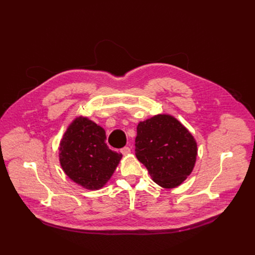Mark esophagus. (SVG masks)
Listing matches in <instances>:
<instances>
[{"label": "esophagus", "mask_w": 255, "mask_h": 255, "mask_svg": "<svg viewBox=\"0 0 255 255\" xmlns=\"http://www.w3.org/2000/svg\"><path fill=\"white\" fill-rule=\"evenodd\" d=\"M120 152L123 153L124 155H127V154H128L130 152V148L128 146H125L124 148L120 149Z\"/></svg>", "instance_id": "obj_1"}]
</instances>
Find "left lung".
<instances>
[{"label":"left lung","instance_id":"left-lung-1","mask_svg":"<svg viewBox=\"0 0 255 255\" xmlns=\"http://www.w3.org/2000/svg\"><path fill=\"white\" fill-rule=\"evenodd\" d=\"M136 156L152 180L163 188H175L195 165L197 144L191 132L170 115H156L137 127Z\"/></svg>","mask_w":255,"mask_h":255}]
</instances>
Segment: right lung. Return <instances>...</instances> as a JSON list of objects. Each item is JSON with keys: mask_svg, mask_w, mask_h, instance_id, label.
Masks as SVG:
<instances>
[{"mask_svg": "<svg viewBox=\"0 0 255 255\" xmlns=\"http://www.w3.org/2000/svg\"><path fill=\"white\" fill-rule=\"evenodd\" d=\"M59 150L60 164L66 175L89 190L104 187L123 156L108 147L105 129L86 117L72 121Z\"/></svg>", "mask_w": 255, "mask_h": 255, "instance_id": "right-lung-1", "label": "right lung"}]
</instances>
